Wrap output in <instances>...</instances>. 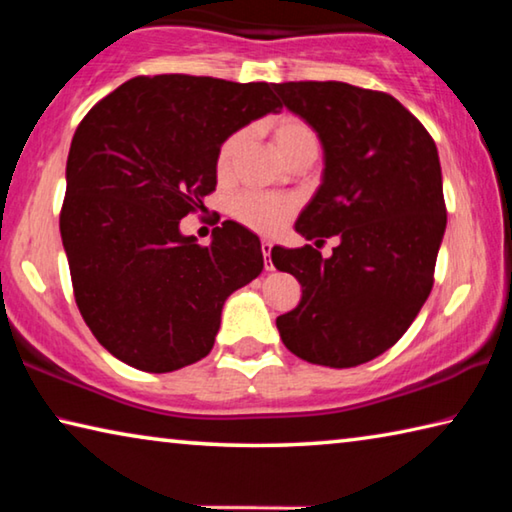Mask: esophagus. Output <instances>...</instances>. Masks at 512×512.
Wrapping results in <instances>:
<instances>
[{
	"instance_id": "1",
	"label": "esophagus",
	"mask_w": 512,
	"mask_h": 512,
	"mask_svg": "<svg viewBox=\"0 0 512 512\" xmlns=\"http://www.w3.org/2000/svg\"><path fill=\"white\" fill-rule=\"evenodd\" d=\"M271 248H273L271 241H262V253H264V264H266V271H273V262H271Z\"/></svg>"
}]
</instances>
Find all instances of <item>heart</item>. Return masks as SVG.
Listing matches in <instances>:
<instances>
[{"instance_id": "obj_1", "label": "heart", "mask_w": 512, "mask_h": 512, "mask_svg": "<svg viewBox=\"0 0 512 512\" xmlns=\"http://www.w3.org/2000/svg\"><path fill=\"white\" fill-rule=\"evenodd\" d=\"M271 137H273V146L277 155L284 162H289L293 155L307 149H318V140L314 128H311L307 121H302L298 117L284 115L277 117L271 124ZM246 135L244 133H232L230 137H225L223 144L219 146V153H216V173L221 178L228 176L235 167V160L244 146ZM232 216L239 223H244L246 228L264 232V235H275L277 230H282V225L289 221V216L293 212V203L287 201V198L280 196H268V194H241L230 205Z\"/></svg>"}]
</instances>
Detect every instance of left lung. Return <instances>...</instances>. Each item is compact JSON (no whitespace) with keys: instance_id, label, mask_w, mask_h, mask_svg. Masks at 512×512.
Instances as JSON below:
<instances>
[{"instance_id":"obj_1","label":"left lung","mask_w":512,"mask_h":512,"mask_svg":"<svg viewBox=\"0 0 512 512\" xmlns=\"http://www.w3.org/2000/svg\"><path fill=\"white\" fill-rule=\"evenodd\" d=\"M273 90L323 144V178L296 232L316 244L339 237L327 259L311 246H273L277 271L302 287L277 332L309 363L359 366L402 339L431 293L447 228L436 142L386 92L341 81Z\"/></svg>"}]
</instances>
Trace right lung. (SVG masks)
<instances>
[{"instance_id": "1", "label": "right lung", "mask_w": 512, "mask_h": 512, "mask_svg": "<svg viewBox=\"0 0 512 512\" xmlns=\"http://www.w3.org/2000/svg\"><path fill=\"white\" fill-rule=\"evenodd\" d=\"M280 108L273 83L137 76L76 128L60 237L76 305L112 357L173 372L210 354L225 300L262 273V244L223 221L198 246L180 219L214 192L225 137Z\"/></svg>"}]
</instances>
